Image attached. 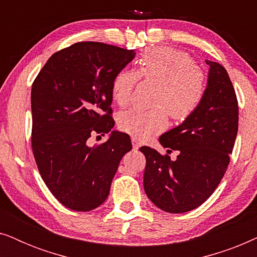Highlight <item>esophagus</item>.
<instances>
[{
  "mask_svg": "<svg viewBox=\"0 0 257 257\" xmlns=\"http://www.w3.org/2000/svg\"><path fill=\"white\" fill-rule=\"evenodd\" d=\"M132 145H133V149L138 150L139 147H140V145H142V144H140V142L136 138V137H132Z\"/></svg>",
  "mask_w": 257,
  "mask_h": 257,
  "instance_id": "esophagus-1",
  "label": "esophagus"
}]
</instances>
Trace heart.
I'll use <instances>...</instances> for the list:
<instances>
[{"mask_svg": "<svg viewBox=\"0 0 257 257\" xmlns=\"http://www.w3.org/2000/svg\"><path fill=\"white\" fill-rule=\"evenodd\" d=\"M143 78L158 86L154 108H131L118 117L121 131L139 139L164 131L168 114L174 120L191 117L201 104L206 91L205 73L186 52L170 47H152L144 50L138 61V70H120L112 80L111 92L115 103L125 106L132 91Z\"/></svg>", "mask_w": 257, "mask_h": 257, "instance_id": "obj_1", "label": "heart"}]
</instances>
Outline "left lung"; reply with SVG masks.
<instances>
[{
  "mask_svg": "<svg viewBox=\"0 0 257 257\" xmlns=\"http://www.w3.org/2000/svg\"><path fill=\"white\" fill-rule=\"evenodd\" d=\"M209 65L201 104L181 125L164 133L159 142L179 153L177 159L143 146L146 158L144 189L158 208L186 213L202 205L219 186L229 164L238 127V106L226 69Z\"/></svg>",
  "mask_w": 257,
  "mask_h": 257,
  "instance_id": "1",
  "label": "left lung"
}]
</instances>
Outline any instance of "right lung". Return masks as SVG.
I'll list each match as a JSON object with an SVG mask.
<instances>
[{"instance_id": "add662e5", "label": "right lung", "mask_w": 257, "mask_h": 257, "mask_svg": "<svg viewBox=\"0 0 257 257\" xmlns=\"http://www.w3.org/2000/svg\"><path fill=\"white\" fill-rule=\"evenodd\" d=\"M136 52L100 42H79L55 52L31 87V146L45 185L76 212L100 206L110 193L130 136L112 131L107 142L87 145L91 136L114 126L111 85Z\"/></svg>"}]
</instances>
